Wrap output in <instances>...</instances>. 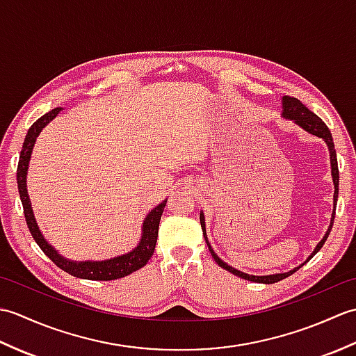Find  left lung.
Instances as JSON below:
<instances>
[{"label":"left lung","instance_id":"left-lung-1","mask_svg":"<svg viewBox=\"0 0 356 356\" xmlns=\"http://www.w3.org/2000/svg\"><path fill=\"white\" fill-rule=\"evenodd\" d=\"M282 116L284 119H291L293 120L295 124H297L298 127L303 128L305 131H307L309 134H314L316 136V138H321L324 142H326V145L329 148V153H330V168H332V180H334V185H335V193H334V213H332V218H330V225L329 228L326 231V234H324V237L321 238V241L318 245H316V248L314 249V252L309 255V259L306 261H309L312 259V257L320 251V249L323 248L324 241L327 240L329 234H330V229H332V225H334V218H335V208H337V200H338V184H339V172H338V162H337V151H335V145H334V139H332V134L329 131L327 125L323 122V120L315 115V113H312L311 110H309L306 105L298 101L297 97H291V96H283V113ZM200 225H202V231H203V237H205L207 240V245L211 251V255H213V259L216 260V263L218 264V266L229 270L231 274L237 275L240 278H245L248 280V282H255V283H264V284H272V283H277L280 282V280H283L286 277L292 275L295 270H298L303 264H300L298 268H293L292 270L289 272H283V274H272V275H249L246 274V272H241L238 269H234L232 266H229L228 263H225L220 257H218L214 249L211 248L209 241H208V237H207V228H205V216H203V213H200Z\"/></svg>","mask_w":356,"mask_h":356}]
</instances>
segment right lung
I'll return each instance as SVG.
<instances>
[{
  "instance_id": "add662e5",
  "label": "right lung",
  "mask_w": 356,
  "mask_h": 356,
  "mask_svg": "<svg viewBox=\"0 0 356 356\" xmlns=\"http://www.w3.org/2000/svg\"><path fill=\"white\" fill-rule=\"evenodd\" d=\"M61 110H63L61 107L53 108L51 111L45 113L44 116L38 119L36 122L29 128L24 143H22L18 170H17V180H18V191H19L22 208H24V216H26L29 231L32 234V237L38 243V246L42 249V252L47 255L58 268H61L63 270L67 272V274H70L73 277L84 278V280H96V282H110V280H118V278L130 275L133 272L145 266L148 260L151 259V255L154 252L157 232H159V222H161L166 200L159 203L154 209H151V213L147 214L145 220H143V225H142L140 241L133 251L124 255L115 257V259H108L102 261H92V260L72 261V260L64 259V257L44 238L42 232L40 231V228H38L33 209H32V205H30V199L27 194L29 162H30V156H32V149L36 142V138L40 136L42 128L47 125L51 119H55Z\"/></svg>"
}]
</instances>
